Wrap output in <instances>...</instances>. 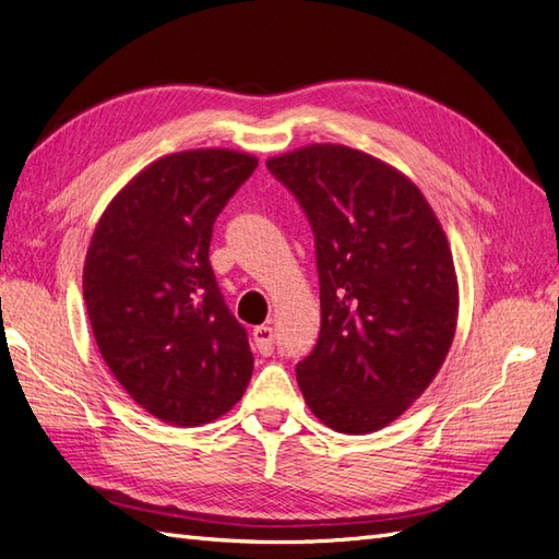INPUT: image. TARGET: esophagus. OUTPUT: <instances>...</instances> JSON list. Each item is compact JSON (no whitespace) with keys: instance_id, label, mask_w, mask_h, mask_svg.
Returning a JSON list of instances; mask_svg holds the SVG:
<instances>
[{"instance_id":"34e87169","label":"esophagus","mask_w":559,"mask_h":559,"mask_svg":"<svg viewBox=\"0 0 559 559\" xmlns=\"http://www.w3.org/2000/svg\"><path fill=\"white\" fill-rule=\"evenodd\" d=\"M252 340H254V347L262 356H269L274 352V331H271L269 325H257L252 331Z\"/></svg>"}]
</instances>
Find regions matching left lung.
<instances>
[{
  "instance_id": "8db88e82",
  "label": "left lung",
  "mask_w": 559,
  "mask_h": 559,
  "mask_svg": "<svg viewBox=\"0 0 559 559\" xmlns=\"http://www.w3.org/2000/svg\"><path fill=\"white\" fill-rule=\"evenodd\" d=\"M307 212L321 285V333L297 364L323 425L368 435L429 388L457 323L447 234L404 171L342 143L269 157Z\"/></svg>"
}]
</instances>
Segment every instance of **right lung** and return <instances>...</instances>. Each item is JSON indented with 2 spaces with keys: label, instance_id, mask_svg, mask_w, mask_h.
<instances>
[{
  "label": "right lung",
  "instance_id": "add662e5",
  "mask_svg": "<svg viewBox=\"0 0 559 559\" xmlns=\"http://www.w3.org/2000/svg\"><path fill=\"white\" fill-rule=\"evenodd\" d=\"M257 157L195 148L160 157L98 219L82 295L124 392L157 420L198 427L231 411L252 376L248 333L210 266L212 226Z\"/></svg>",
  "mask_w": 559,
  "mask_h": 559
}]
</instances>
